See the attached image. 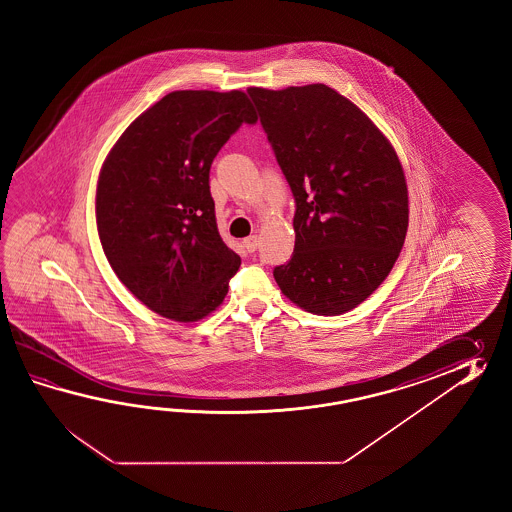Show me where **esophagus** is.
Returning <instances> with one entry per match:
<instances>
[{"label":"esophagus","instance_id":"esophagus-1","mask_svg":"<svg viewBox=\"0 0 512 512\" xmlns=\"http://www.w3.org/2000/svg\"><path fill=\"white\" fill-rule=\"evenodd\" d=\"M258 245H260L258 236H249V238H245V240H243V247H245L249 252L256 251V249H258Z\"/></svg>","mask_w":512,"mask_h":512}]
</instances>
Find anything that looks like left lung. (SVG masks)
Wrapping results in <instances>:
<instances>
[{
    "label": "left lung",
    "mask_w": 512,
    "mask_h": 512,
    "mask_svg": "<svg viewBox=\"0 0 512 512\" xmlns=\"http://www.w3.org/2000/svg\"><path fill=\"white\" fill-rule=\"evenodd\" d=\"M247 93L296 207L293 256L274 267V280L313 315L351 311L403 249L408 188L399 157L351 100L324 84Z\"/></svg>",
    "instance_id": "8db88e82"
}]
</instances>
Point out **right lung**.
I'll list each match as a JSON object with an SVG mask.
<instances>
[{"instance_id": "1", "label": "right lung", "mask_w": 512, "mask_h": 512, "mask_svg": "<svg viewBox=\"0 0 512 512\" xmlns=\"http://www.w3.org/2000/svg\"><path fill=\"white\" fill-rule=\"evenodd\" d=\"M241 91H174L104 161L97 227L111 269L164 318L196 322L218 307L240 269L219 236L210 166L241 124H256Z\"/></svg>"}]
</instances>
